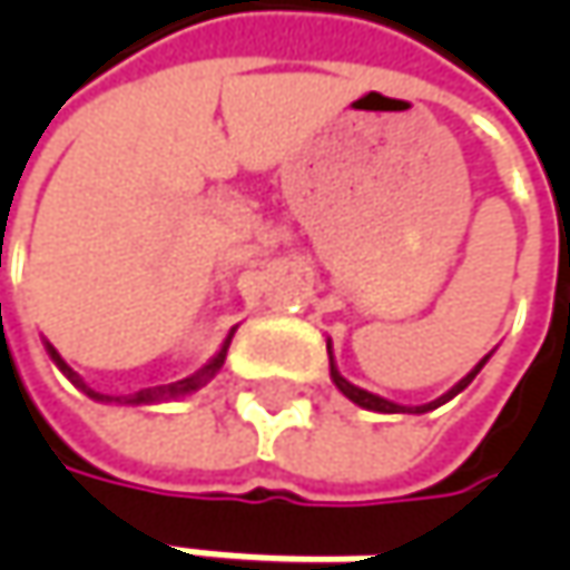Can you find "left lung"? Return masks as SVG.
<instances>
[{"label": "left lung", "instance_id": "left-lung-1", "mask_svg": "<svg viewBox=\"0 0 570 570\" xmlns=\"http://www.w3.org/2000/svg\"><path fill=\"white\" fill-rule=\"evenodd\" d=\"M326 352H330V377H333V383L340 386L342 396H345V400H352L355 405H362V409H371V412H386V415H390V412H412V415H422V412H431V409H438V405L450 403V400H453L456 393H463V390L470 386L472 377H475V374H479V371L485 367V362H489V355H485V358L475 364V367H472V371L466 374V377H463V381L453 383L448 393H444V396H438L434 403L400 405V403H390V400H383V396H377V393H367V390L355 386L352 381H345V377L340 374V367H336V362H333V345H330V342H326Z\"/></svg>", "mask_w": 570, "mask_h": 570}]
</instances>
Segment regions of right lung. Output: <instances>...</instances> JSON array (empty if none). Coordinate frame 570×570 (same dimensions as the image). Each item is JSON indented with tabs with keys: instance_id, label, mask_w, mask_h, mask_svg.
Masks as SVG:
<instances>
[{
	"instance_id": "right-lung-1",
	"label": "right lung",
	"mask_w": 570,
	"mask_h": 570,
	"mask_svg": "<svg viewBox=\"0 0 570 570\" xmlns=\"http://www.w3.org/2000/svg\"><path fill=\"white\" fill-rule=\"evenodd\" d=\"M230 336H234V330L228 333V340L222 342V348L212 355V362L206 367H199L196 374H189L184 381L177 383H167V386H148V390H139V393H132V396H104V393H95L91 386H85V381L78 377L76 371L69 367V364L62 362V355L56 352L50 342H43L47 345V355L53 358V364L69 377V381L76 383L78 390L85 393V396H91V400H98V403H126V405H151V403H165V400H180V396H189V393H196L199 386H206L218 371H222V364H225V355H228V345H230Z\"/></svg>"
}]
</instances>
